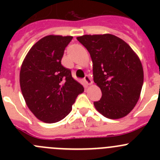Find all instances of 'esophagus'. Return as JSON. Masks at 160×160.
<instances>
[{"label":"esophagus","mask_w":160,"mask_h":160,"mask_svg":"<svg viewBox=\"0 0 160 160\" xmlns=\"http://www.w3.org/2000/svg\"><path fill=\"white\" fill-rule=\"evenodd\" d=\"M84 81L86 82V83H87V84H88V85H90V84H92V83H93V81H92L91 78H90V76H88V75L85 76V77H84Z\"/></svg>","instance_id":"esophagus-1"}]
</instances>
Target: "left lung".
<instances>
[{
  "instance_id": "8db88e82",
  "label": "left lung",
  "mask_w": 160,
  "mask_h": 160,
  "mask_svg": "<svg viewBox=\"0 0 160 160\" xmlns=\"http://www.w3.org/2000/svg\"><path fill=\"white\" fill-rule=\"evenodd\" d=\"M77 39L90 52L93 81L102 92L101 100L93 102L95 108L110 119L126 116L139 99L144 80L138 55L111 34L84 35Z\"/></svg>"
}]
</instances>
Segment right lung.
<instances>
[{
	"instance_id": "right-lung-1",
	"label": "right lung",
	"mask_w": 160,
	"mask_h": 160,
	"mask_svg": "<svg viewBox=\"0 0 160 160\" xmlns=\"http://www.w3.org/2000/svg\"><path fill=\"white\" fill-rule=\"evenodd\" d=\"M72 36L49 35L31 48L22 62L20 87L32 114L46 123L63 119L72 110L83 87L61 64L64 50Z\"/></svg>"
}]
</instances>
